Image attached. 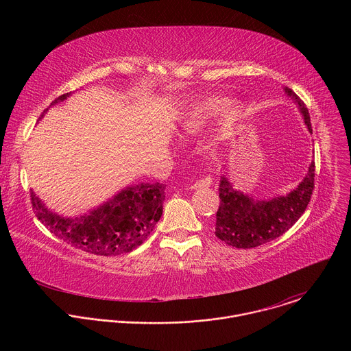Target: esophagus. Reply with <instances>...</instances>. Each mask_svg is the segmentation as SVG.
Here are the masks:
<instances>
[{
  "label": "esophagus",
  "instance_id": "1",
  "mask_svg": "<svg viewBox=\"0 0 351 351\" xmlns=\"http://www.w3.org/2000/svg\"><path fill=\"white\" fill-rule=\"evenodd\" d=\"M211 182H213V179L210 178V176H204L203 179H199V180H197V182H194L193 183V186H191V189H206V187H208L210 184H211Z\"/></svg>",
  "mask_w": 351,
  "mask_h": 351
}]
</instances>
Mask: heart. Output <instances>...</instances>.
Wrapping results in <instances>:
<instances>
[{
  "label": "heart",
  "mask_w": 351,
  "mask_h": 351,
  "mask_svg": "<svg viewBox=\"0 0 351 351\" xmlns=\"http://www.w3.org/2000/svg\"><path fill=\"white\" fill-rule=\"evenodd\" d=\"M233 108L232 99L223 97H203L190 103L180 115L178 129L182 134L193 136L218 118L228 115Z\"/></svg>",
  "instance_id": "heart-1"
}]
</instances>
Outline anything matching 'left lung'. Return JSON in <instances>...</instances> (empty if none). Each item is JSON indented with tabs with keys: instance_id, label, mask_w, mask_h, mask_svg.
I'll return each instance as SVG.
<instances>
[{
	"instance_id": "left-lung-1",
	"label": "left lung",
	"mask_w": 351,
	"mask_h": 351,
	"mask_svg": "<svg viewBox=\"0 0 351 351\" xmlns=\"http://www.w3.org/2000/svg\"><path fill=\"white\" fill-rule=\"evenodd\" d=\"M285 93L295 103L308 132L313 133L306 104L293 90L285 87ZM314 176L315 162L313 161L303 180L287 194L253 198L236 190L230 180L222 175L215 236L236 248L258 247L282 236L304 214L314 190Z\"/></svg>"
}]
</instances>
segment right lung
Returning <instances> with one entry per match:
<instances>
[{
    "label": "right lung",
    "mask_w": 351,
    "mask_h": 351,
    "mask_svg": "<svg viewBox=\"0 0 351 351\" xmlns=\"http://www.w3.org/2000/svg\"><path fill=\"white\" fill-rule=\"evenodd\" d=\"M71 94L60 95L49 107L65 101ZM47 111L48 108L41 118ZM30 197L38 221L58 239L90 254L119 256L130 253L153 232L162 215L165 186H126L104 204L77 217H64L51 211L33 190Z\"/></svg>",
    "instance_id": "add662e5"
}]
</instances>
